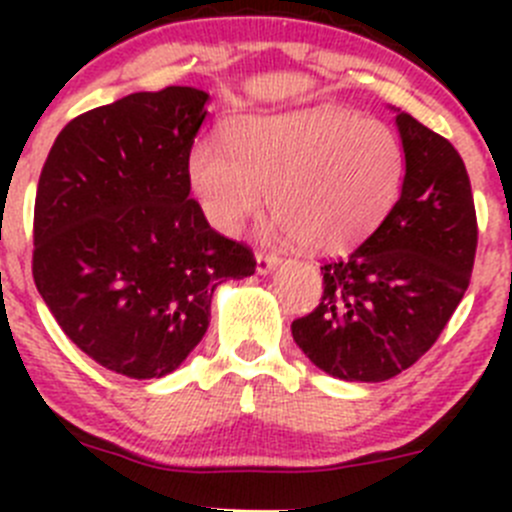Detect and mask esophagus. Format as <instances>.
Here are the masks:
<instances>
[{
	"mask_svg": "<svg viewBox=\"0 0 512 512\" xmlns=\"http://www.w3.org/2000/svg\"><path fill=\"white\" fill-rule=\"evenodd\" d=\"M255 260H257V272H260V275H270V272L280 265V257L267 255V252H257Z\"/></svg>",
	"mask_w": 512,
	"mask_h": 512,
	"instance_id": "1",
	"label": "esophagus"
}]
</instances>
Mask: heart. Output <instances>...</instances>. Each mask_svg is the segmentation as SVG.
<instances>
[{
    "instance_id": "heart-1",
    "label": "heart",
    "mask_w": 512,
    "mask_h": 512,
    "mask_svg": "<svg viewBox=\"0 0 512 512\" xmlns=\"http://www.w3.org/2000/svg\"><path fill=\"white\" fill-rule=\"evenodd\" d=\"M404 173L399 133L342 108L237 118L225 146L200 138L188 153L190 188L210 225L235 235L270 190L277 232L317 252L364 240L399 198Z\"/></svg>"
}]
</instances>
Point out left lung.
I'll use <instances>...</instances> for the list:
<instances>
[{
	"label": "left lung",
	"instance_id": "1",
	"mask_svg": "<svg viewBox=\"0 0 512 512\" xmlns=\"http://www.w3.org/2000/svg\"><path fill=\"white\" fill-rule=\"evenodd\" d=\"M401 195L349 257L322 265V302L292 322L297 347L344 381H386L416 364L461 304L476 260L471 180L451 141L406 111Z\"/></svg>",
	"mask_w": 512,
	"mask_h": 512
}]
</instances>
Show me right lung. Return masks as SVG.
Masks as SVG:
<instances>
[{
    "label": "right lung",
    "instance_id": "right-lung-1",
    "mask_svg": "<svg viewBox=\"0 0 512 512\" xmlns=\"http://www.w3.org/2000/svg\"><path fill=\"white\" fill-rule=\"evenodd\" d=\"M208 98L168 86L81 113L39 175L36 289L81 352L131 379L178 369L208 332L215 287L257 265L190 198Z\"/></svg>",
    "mask_w": 512,
    "mask_h": 512
}]
</instances>
